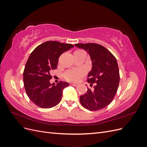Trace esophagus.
I'll use <instances>...</instances> for the list:
<instances>
[{
	"instance_id": "1",
	"label": "esophagus",
	"mask_w": 147,
	"mask_h": 147,
	"mask_svg": "<svg viewBox=\"0 0 147 147\" xmlns=\"http://www.w3.org/2000/svg\"><path fill=\"white\" fill-rule=\"evenodd\" d=\"M71 84H72V85L74 86H77L78 85V84L77 83H72Z\"/></svg>"
}]
</instances>
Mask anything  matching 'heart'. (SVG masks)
I'll return each mask as SVG.
<instances>
[{
  "label": "heart",
  "instance_id": "b5f03b06",
  "mask_svg": "<svg viewBox=\"0 0 147 147\" xmlns=\"http://www.w3.org/2000/svg\"><path fill=\"white\" fill-rule=\"evenodd\" d=\"M85 74L86 70L84 69H73L66 71L64 74V77L69 82H77Z\"/></svg>",
  "mask_w": 147,
  "mask_h": 147
}]
</instances>
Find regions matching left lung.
Instances as JSON below:
<instances>
[{"label": "left lung", "mask_w": 147, "mask_h": 147, "mask_svg": "<svg viewBox=\"0 0 147 147\" xmlns=\"http://www.w3.org/2000/svg\"><path fill=\"white\" fill-rule=\"evenodd\" d=\"M75 46L84 49L90 55L92 69L87 82L91 86L96 83L94 90L88 88L85 94L80 97V103L91 111L104 109L112 102L118 90L119 72L117 61L112 53L99 44L77 43Z\"/></svg>", "instance_id": "left-lung-1"}]
</instances>
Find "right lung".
I'll use <instances>...</instances> for the list:
<instances>
[{"label":"right lung","mask_w":147,"mask_h":147,"mask_svg":"<svg viewBox=\"0 0 147 147\" xmlns=\"http://www.w3.org/2000/svg\"><path fill=\"white\" fill-rule=\"evenodd\" d=\"M74 45L57 41L40 44L31 53L23 72L24 86L30 100L42 109H50L58 104L64 89L69 84L59 82L51 84L50 72L57 67L59 56Z\"/></svg>","instance_id":"add662e5"}]
</instances>
